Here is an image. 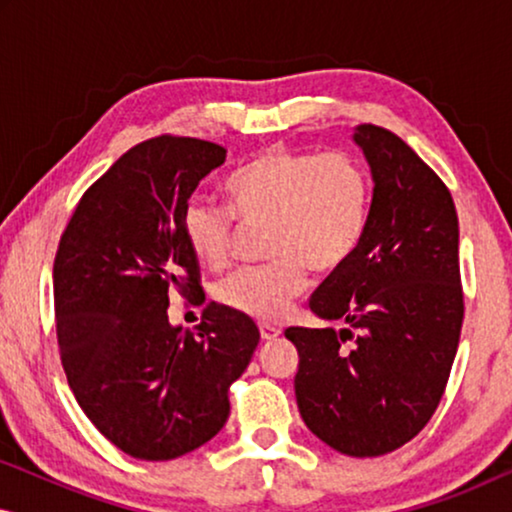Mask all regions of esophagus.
Wrapping results in <instances>:
<instances>
[{
  "instance_id": "1",
  "label": "esophagus",
  "mask_w": 512,
  "mask_h": 512,
  "mask_svg": "<svg viewBox=\"0 0 512 512\" xmlns=\"http://www.w3.org/2000/svg\"><path fill=\"white\" fill-rule=\"evenodd\" d=\"M258 331H261V338L263 340H275L277 335L282 333L277 326H272V324H261V326H258Z\"/></svg>"
}]
</instances>
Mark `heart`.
Returning a JSON list of instances; mask_svg holds the SVG:
<instances>
[{
    "label": "heart",
    "mask_w": 512,
    "mask_h": 512,
    "mask_svg": "<svg viewBox=\"0 0 512 512\" xmlns=\"http://www.w3.org/2000/svg\"><path fill=\"white\" fill-rule=\"evenodd\" d=\"M230 209L193 198L181 214L188 247L202 263L221 268L230 258L237 219L263 226L272 261L233 272L216 298L233 312L277 321L303 293L307 268L333 275L366 240L373 184L349 153H310L275 146L226 179Z\"/></svg>",
    "instance_id": "1"
}]
</instances>
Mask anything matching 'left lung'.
Here are the masks:
<instances>
[{
  "label": "left lung",
  "instance_id": "obj_1",
  "mask_svg": "<svg viewBox=\"0 0 512 512\" xmlns=\"http://www.w3.org/2000/svg\"><path fill=\"white\" fill-rule=\"evenodd\" d=\"M373 174L366 240L312 293L342 328H286L303 422L349 457L394 452L424 429L450 377L464 321L459 219L436 172L394 132L359 125Z\"/></svg>",
  "mask_w": 512,
  "mask_h": 512
}]
</instances>
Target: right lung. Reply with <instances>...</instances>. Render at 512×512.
<instances>
[{
  "mask_svg": "<svg viewBox=\"0 0 512 512\" xmlns=\"http://www.w3.org/2000/svg\"><path fill=\"white\" fill-rule=\"evenodd\" d=\"M223 160L226 149L205 139H146L83 193L60 237L62 368L97 431L135 459H177L212 440L230 415V384L261 340L254 321L226 305L209 303L193 331L167 319L172 291H202L181 214Z\"/></svg>",
  "mask_w": 512,
  "mask_h": 512,
  "instance_id": "1",
  "label": "right lung"
}]
</instances>
